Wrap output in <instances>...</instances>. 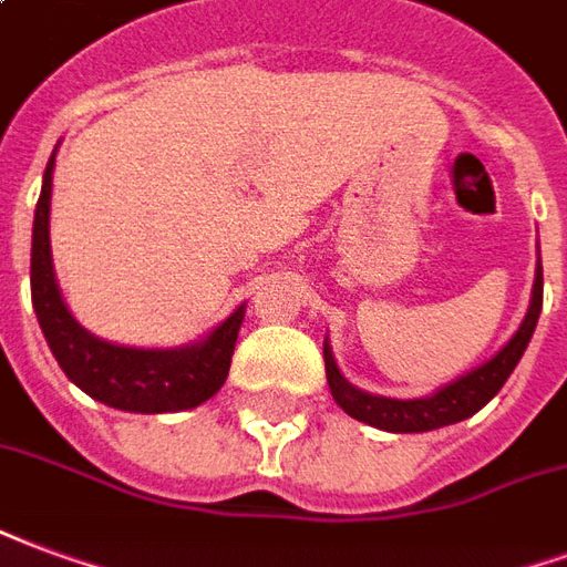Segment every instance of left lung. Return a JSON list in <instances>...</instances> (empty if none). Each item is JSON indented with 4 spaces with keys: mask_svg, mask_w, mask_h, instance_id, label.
Masks as SVG:
<instances>
[{
    "mask_svg": "<svg viewBox=\"0 0 567 567\" xmlns=\"http://www.w3.org/2000/svg\"><path fill=\"white\" fill-rule=\"evenodd\" d=\"M540 303H544V276H540L538 261L529 312L523 318L517 333L507 339V346L498 351L496 358H489L486 363L472 369V372H465L463 379L444 384L442 390H435L433 396H423V400H390V396H375V393L354 388L339 372L333 351L324 342V367L330 393H333L339 409L351 414L354 421L379 426V430H388V433H426V430H439V426H447V423L465 421V417L481 412L486 402L493 400L498 390H502L507 375L514 372V367L523 358V351L529 346L532 333H535Z\"/></svg>",
    "mask_w": 567,
    "mask_h": 567,
    "instance_id": "1",
    "label": "left lung"
}]
</instances>
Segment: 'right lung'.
Returning <instances> with one entry per match:
<instances>
[{
	"instance_id": "add662e5",
	"label": "right lung",
	"mask_w": 567,
	"mask_h": 567,
	"mask_svg": "<svg viewBox=\"0 0 567 567\" xmlns=\"http://www.w3.org/2000/svg\"><path fill=\"white\" fill-rule=\"evenodd\" d=\"M50 155L32 225V306L53 358L83 393L120 412H183L207 402L225 384L246 306L234 309L207 339L186 348H128L92 337L62 300L50 255Z\"/></svg>"
}]
</instances>
